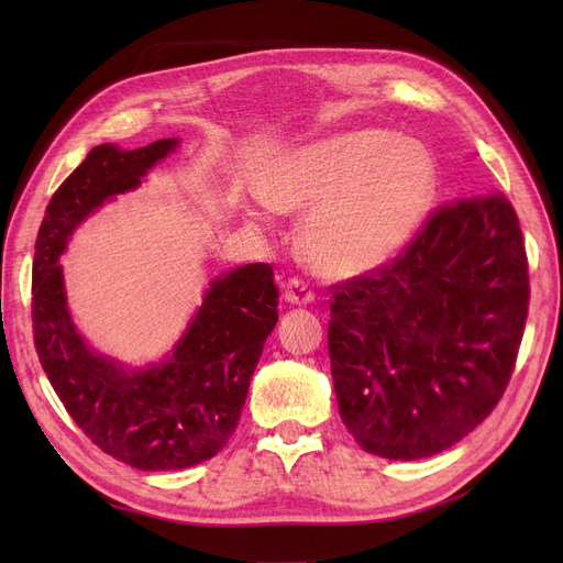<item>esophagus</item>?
<instances>
[{
	"mask_svg": "<svg viewBox=\"0 0 563 563\" xmlns=\"http://www.w3.org/2000/svg\"><path fill=\"white\" fill-rule=\"evenodd\" d=\"M284 300L291 305H310L314 300V291L302 279H288L284 288Z\"/></svg>",
	"mask_w": 563,
	"mask_h": 563,
	"instance_id": "1",
	"label": "esophagus"
}]
</instances>
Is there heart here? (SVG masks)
<instances>
[{
    "mask_svg": "<svg viewBox=\"0 0 563 563\" xmlns=\"http://www.w3.org/2000/svg\"><path fill=\"white\" fill-rule=\"evenodd\" d=\"M437 190L434 157L416 141L366 129L291 152L263 185L269 207L309 211L302 251L331 277L389 265L416 240Z\"/></svg>",
    "mask_w": 563,
    "mask_h": 563,
    "instance_id": "b5f03b06",
    "label": "heart"
}]
</instances>
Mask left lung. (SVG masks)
Masks as SVG:
<instances>
[{"mask_svg":"<svg viewBox=\"0 0 563 563\" xmlns=\"http://www.w3.org/2000/svg\"><path fill=\"white\" fill-rule=\"evenodd\" d=\"M526 314L512 203L496 192L437 209L399 258L333 286L329 356L347 432L387 460L451 449L500 401Z\"/></svg>","mask_w":563,"mask_h":563,"instance_id":"obj_1","label":"left lung"}]
</instances>
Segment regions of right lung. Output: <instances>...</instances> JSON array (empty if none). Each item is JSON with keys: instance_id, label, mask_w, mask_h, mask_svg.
<instances>
[{"instance_id": "add662e5", "label": "right lung", "mask_w": 563, "mask_h": 563, "mask_svg": "<svg viewBox=\"0 0 563 563\" xmlns=\"http://www.w3.org/2000/svg\"><path fill=\"white\" fill-rule=\"evenodd\" d=\"M176 147L178 139L139 150L93 147L51 197L32 263V331L51 387L100 451L145 472L192 467L228 446L279 319L272 267L251 263L209 284L159 364H119L77 331L58 263L67 242L84 220L135 190Z\"/></svg>"}]
</instances>
